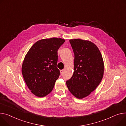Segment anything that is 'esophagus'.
Listing matches in <instances>:
<instances>
[{"label":"esophagus","mask_w":126,"mask_h":126,"mask_svg":"<svg viewBox=\"0 0 126 126\" xmlns=\"http://www.w3.org/2000/svg\"><path fill=\"white\" fill-rule=\"evenodd\" d=\"M60 72H61V74H62L64 73V70H61L60 71Z\"/></svg>","instance_id":"esophagus-1"}]
</instances>
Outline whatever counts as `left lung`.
I'll return each mask as SVG.
<instances>
[{"label": "left lung", "instance_id": "8db88e82", "mask_svg": "<svg viewBox=\"0 0 126 126\" xmlns=\"http://www.w3.org/2000/svg\"><path fill=\"white\" fill-rule=\"evenodd\" d=\"M69 41L74 54V72L66 85L74 96L82 99L89 95L101 82L103 60L98 47L92 42L80 39Z\"/></svg>", "mask_w": 126, "mask_h": 126}]
</instances>
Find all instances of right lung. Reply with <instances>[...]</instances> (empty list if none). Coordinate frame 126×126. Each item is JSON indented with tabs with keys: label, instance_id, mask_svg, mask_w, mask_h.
I'll return each mask as SVG.
<instances>
[{
	"label": "right lung",
	"instance_id": "obj_1",
	"mask_svg": "<svg viewBox=\"0 0 126 126\" xmlns=\"http://www.w3.org/2000/svg\"><path fill=\"white\" fill-rule=\"evenodd\" d=\"M65 40L60 38L43 39L30 48L22 66L24 80L32 93L43 97L53 90L60 70L57 67L58 49Z\"/></svg>",
	"mask_w": 126,
	"mask_h": 126
}]
</instances>
